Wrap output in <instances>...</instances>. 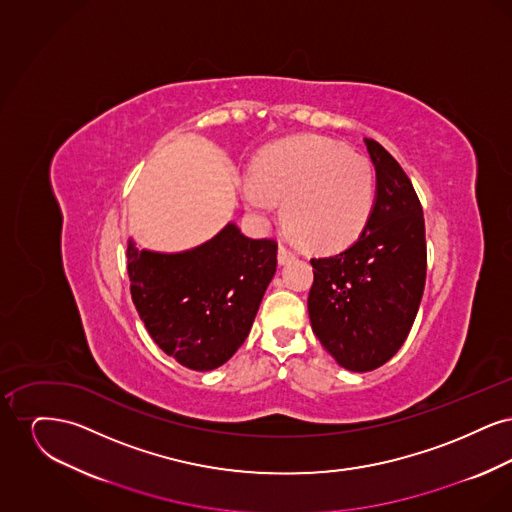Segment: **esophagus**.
Masks as SVG:
<instances>
[{
  "label": "esophagus",
  "mask_w": 512,
  "mask_h": 512,
  "mask_svg": "<svg viewBox=\"0 0 512 512\" xmlns=\"http://www.w3.org/2000/svg\"><path fill=\"white\" fill-rule=\"evenodd\" d=\"M292 259H295V253L290 251L288 247L280 245V247H278V263H280V265H286V263H290Z\"/></svg>",
  "instance_id": "34e87169"
}]
</instances>
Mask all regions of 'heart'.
Masks as SVG:
<instances>
[{"label":"heart","instance_id":"heart-1","mask_svg":"<svg viewBox=\"0 0 512 512\" xmlns=\"http://www.w3.org/2000/svg\"><path fill=\"white\" fill-rule=\"evenodd\" d=\"M288 232L315 249L351 244L372 213L374 171L368 159L318 138L299 136L268 147L242 186L245 207L268 219L276 201Z\"/></svg>","mask_w":512,"mask_h":512}]
</instances>
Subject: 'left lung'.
<instances>
[{"mask_svg":"<svg viewBox=\"0 0 512 512\" xmlns=\"http://www.w3.org/2000/svg\"><path fill=\"white\" fill-rule=\"evenodd\" d=\"M376 197L365 230L338 255L311 259L307 307L313 332L338 365L368 372L407 340L426 282L422 207L390 153L365 138Z\"/></svg>","mask_w":512,"mask_h":512,"instance_id":"left-lung-1","label":"left lung"}]
</instances>
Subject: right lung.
Returning a JSON list of instances; mask_svg holds the SVG:
<instances>
[{
	"instance_id": "add662e5",
	"label": "right lung",
	"mask_w": 512,
	"mask_h": 512,
	"mask_svg": "<svg viewBox=\"0 0 512 512\" xmlns=\"http://www.w3.org/2000/svg\"><path fill=\"white\" fill-rule=\"evenodd\" d=\"M274 240L228 222L194 249L159 253L128 240V276L149 336L192 370L224 365L244 343L276 272Z\"/></svg>"
}]
</instances>
